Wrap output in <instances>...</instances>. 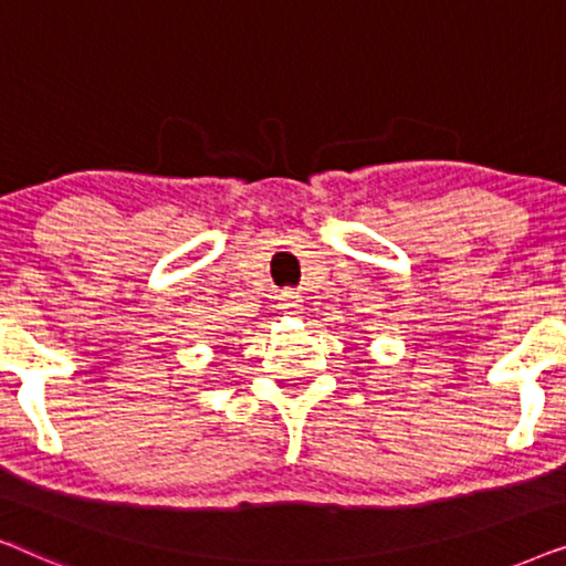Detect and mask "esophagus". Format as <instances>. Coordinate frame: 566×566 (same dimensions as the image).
Masks as SVG:
<instances>
[{
  "label": "esophagus",
  "mask_w": 566,
  "mask_h": 566,
  "mask_svg": "<svg viewBox=\"0 0 566 566\" xmlns=\"http://www.w3.org/2000/svg\"><path fill=\"white\" fill-rule=\"evenodd\" d=\"M281 301H283V306H289V308H298V301H301V296L296 291H283L281 293Z\"/></svg>",
  "instance_id": "1"
}]
</instances>
